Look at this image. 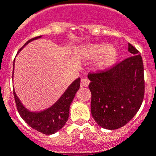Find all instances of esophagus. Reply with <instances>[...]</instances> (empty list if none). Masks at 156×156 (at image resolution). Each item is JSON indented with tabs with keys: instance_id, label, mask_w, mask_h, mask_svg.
Listing matches in <instances>:
<instances>
[{
	"instance_id": "34e87169",
	"label": "esophagus",
	"mask_w": 156,
	"mask_h": 156,
	"mask_svg": "<svg viewBox=\"0 0 156 156\" xmlns=\"http://www.w3.org/2000/svg\"><path fill=\"white\" fill-rule=\"evenodd\" d=\"M90 84V80L88 78H83L81 80V86L87 87Z\"/></svg>"
}]
</instances>
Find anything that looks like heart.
<instances>
[{
  "label": "heart",
  "mask_w": 156,
  "mask_h": 156,
  "mask_svg": "<svg viewBox=\"0 0 156 156\" xmlns=\"http://www.w3.org/2000/svg\"><path fill=\"white\" fill-rule=\"evenodd\" d=\"M83 55L87 58H98L96 67L99 70L109 68L116 62L119 57L118 49L108 43L89 44L81 49Z\"/></svg>",
  "instance_id": "1"
}]
</instances>
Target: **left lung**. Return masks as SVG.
I'll list each match as a JSON object with an SVG mask.
<instances>
[{
    "label": "left lung",
    "mask_w": 156,
    "mask_h": 156,
    "mask_svg": "<svg viewBox=\"0 0 156 156\" xmlns=\"http://www.w3.org/2000/svg\"><path fill=\"white\" fill-rule=\"evenodd\" d=\"M131 56L112 68L90 73L92 117L101 127L116 130L124 126L140 108L144 96V75L140 53L131 43Z\"/></svg>",
    "instance_id": "1"
}]
</instances>
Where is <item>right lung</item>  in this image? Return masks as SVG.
Instances as JSON below:
<instances>
[{
    "mask_svg": "<svg viewBox=\"0 0 156 156\" xmlns=\"http://www.w3.org/2000/svg\"><path fill=\"white\" fill-rule=\"evenodd\" d=\"M41 37L42 36H39L32 39H30L20 48V51L23 49L29 42ZM14 61H13V72H14ZM12 78H13V73H12ZM79 87H80V78L75 79L65 90L62 96L51 107L38 112L30 111L29 109L26 108L20 101L19 97L17 96L15 91L13 90L17 109L20 113L21 118L31 128L43 134L51 135L60 131L66 125L69 117L70 105L73 102L74 96L78 90Z\"/></svg>",
    "mask_w": 156,
    "mask_h": 156,
    "instance_id": "1",
    "label": "right lung"
}]
</instances>
